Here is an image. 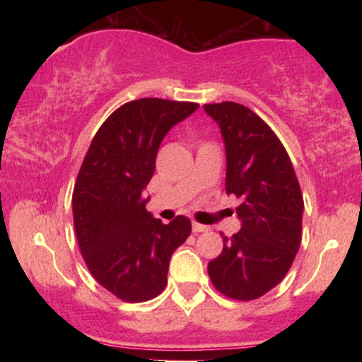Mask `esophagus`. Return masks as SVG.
I'll list each match as a JSON object with an SVG mask.
<instances>
[{
  "label": "esophagus",
  "mask_w": 362,
  "mask_h": 362,
  "mask_svg": "<svg viewBox=\"0 0 362 362\" xmlns=\"http://www.w3.org/2000/svg\"><path fill=\"white\" fill-rule=\"evenodd\" d=\"M209 228L206 226V224H201V223H192V231L194 233H202V231H207Z\"/></svg>",
  "instance_id": "obj_1"
}]
</instances>
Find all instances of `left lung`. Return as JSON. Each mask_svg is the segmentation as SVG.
<instances>
[{
  "mask_svg": "<svg viewBox=\"0 0 362 362\" xmlns=\"http://www.w3.org/2000/svg\"><path fill=\"white\" fill-rule=\"evenodd\" d=\"M226 151V194L240 199L242 230L223 238L209 262L214 288L233 300L264 296L284 279L301 243L303 195L293 163L272 129L235 102L204 105Z\"/></svg>",
  "mask_w": 362,
  "mask_h": 362,
  "instance_id": "8db88e82",
  "label": "left lung"
}]
</instances>
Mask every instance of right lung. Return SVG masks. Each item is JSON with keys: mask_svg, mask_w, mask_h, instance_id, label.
<instances>
[{"mask_svg": "<svg viewBox=\"0 0 362 362\" xmlns=\"http://www.w3.org/2000/svg\"><path fill=\"white\" fill-rule=\"evenodd\" d=\"M197 109L163 98L124 103L83 160L73 190L78 245L91 276L124 301H148L165 289L172 253L192 230L185 216L168 224L153 218L144 189L161 141Z\"/></svg>", "mask_w": 362, "mask_h": 362, "instance_id": "add662e5", "label": "right lung"}]
</instances>
